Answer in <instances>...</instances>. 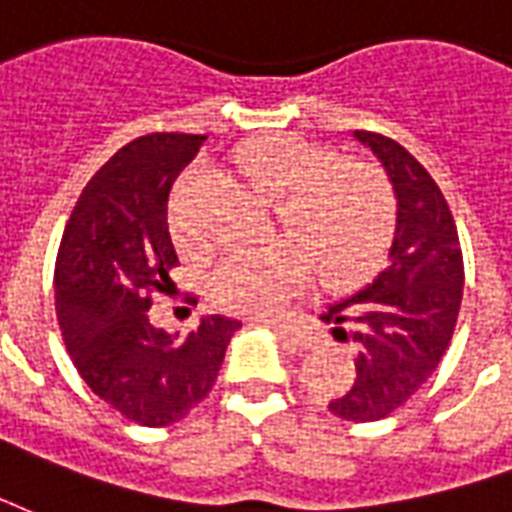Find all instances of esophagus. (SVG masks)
I'll return each instance as SVG.
<instances>
[{
    "instance_id": "esophagus-1",
    "label": "esophagus",
    "mask_w": 512,
    "mask_h": 512,
    "mask_svg": "<svg viewBox=\"0 0 512 512\" xmlns=\"http://www.w3.org/2000/svg\"><path fill=\"white\" fill-rule=\"evenodd\" d=\"M272 330L281 335L283 341L292 343V346H300V349H311L313 335L308 330H302V327H294V324H272Z\"/></svg>"
}]
</instances>
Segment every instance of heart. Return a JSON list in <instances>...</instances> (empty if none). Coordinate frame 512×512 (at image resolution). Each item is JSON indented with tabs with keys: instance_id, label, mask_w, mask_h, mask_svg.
Here are the masks:
<instances>
[{
	"instance_id": "heart-1",
	"label": "heart",
	"mask_w": 512,
	"mask_h": 512,
	"mask_svg": "<svg viewBox=\"0 0 512 512\" xmlns=\"http://www.w3.org/2000/svg\"><path fill=\"white\" fill-rule=\"evenodd\" d=\"M245 182L278 201L275 218L286 240L259 251H231L210 272L212 302L231 313L272 319L308 286L311 272L324 289H352L368 281L395 237L393 182L376 163L341 158L335 149L300 136H267L242 152ZM201 169L174 185L169 223L182 248H196L182 204Z\"/></svg>"
}]
</instances>
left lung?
Wrapping results in <instances>:
<instances>
[{
	"instance_id": "1",
	"label": "left lung",
	"mask_w": 512,
	"mask_h": 512,
	"mask_svg": "<svg viewBox=\"0 0 512 512\" xmlns=\"http://www.w3.org/2000/svg\"><path fill=\"white\" fill-rule=\"evenodd\" d=\"M374 149L393 182L398 220L390 259L374 281L352 297L333 302L322 322L338 341L354 346L352 390L330 401V412L352 423H371L412 398L453 338L464 256L453 212L420 160L393 138L354 130Z\"/></svg>"
}]
</instances>
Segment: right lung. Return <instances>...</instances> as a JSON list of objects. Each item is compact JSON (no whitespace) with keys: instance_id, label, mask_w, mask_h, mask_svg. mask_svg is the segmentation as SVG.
Listing matches in <instances>:
<instances>
[{"instance_id":"obj_1","label":"right lung","mask_w":512,"mask_h":512,"mask_svg":"<svg viewBox=\"0 0 512 512\" xmlns=\"http://www.w3.org/2000/svg\"><path fill=\"white\" fill-rule=\"evenodd\" d=\"M204 138L147 133L125 144L81 190L59 242L54 294L67 354L100 401L147 428L177 423L210 395L240 327L212 313L171 335L147 313L152 294L174 286L169 190Z\"/></svg>"}]
</instances>
